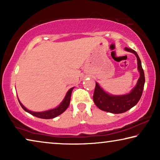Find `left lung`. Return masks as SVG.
<instances>
[{
    "label": "left lung",
    "mask_w": 160,
    "mask_h": 160,
    "mask_svg": "<svg viewBox=\"0 0 160 160\" xmlns=\"http://www.w3.org/2000/svg\"><path fill=\"white\" fill-rule=\"evenodd\" d=\"M125 51L133 53L136 56L138 61V70L140 73V77L137 84L130 92L125 95H111L100 86L96 82L95 92L93 95V101L100 110L112 113H122L130 110L138 103L141 99L143 93L144 84H145V76L141 65V61L140 60L137 52L133 49L124 48Z\"/></svg>",
    "instance_id": "left-lung-1"
}]
</instances>
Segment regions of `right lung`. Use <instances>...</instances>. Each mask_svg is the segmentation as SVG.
I'll use <instances>...</instances> for the list:
<instances>
[{"label":"right lung","instance_id":"add662e5","mask_svg":"<svg viewBox=\"0 0 160 160\" xmlns=\"http://www.w3.org/2000/svg\"><path fill=\"white\" fill-rule=\"evenodd\" d=\"M73 88L74 87H72V88L70 89L67 92L64 99H63L62 101L60 102V104L58 106H57L56 108L50 109V110H48V111H41V112H35V111H30L28 110V108H26L22 104V102L19 101V99L18 100H19V104H20V106H22V108L26 112L30 113V114L34 116V117L41 118V119H53V118L58 117V116L60 115L61 113H62L68 108V107L69 106L70 101H71V93Z\"/></svg>","mask_w":160,"mask_h":160}]
</instances>
